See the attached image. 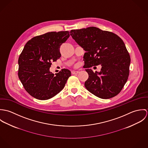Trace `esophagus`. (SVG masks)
<instances>
[{
    "instance_id": "34e87169",
    "label": "esophagus",
    "mask_w": 148,
    "mask_h": 148,
    "mask_svg": "<svg viewBox=\"0 0 148 148\" xmlns=\"http://www.w3.org/2000/svg\"><path fill=\"white\" fill-rule=\"evenodd\" d=\"M79 71H72V74L73 75H75V74H77L79 73Z\"/></svg>"
}]
</instances>
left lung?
Instances as JSON below:
<instances>
[{"label":"left lung","instance_id":"1","mask_svg":"<svg viewBox=\"0 0 148 148\" xmlns=\"http://www.w3.org/2000/svg\"><path fill=\"white\" fill-rule=\"evenodd\" d=\"M70 35L86 52L84 68L89 77L86 89L96 96L108 99L118 95L127 82L130 58L123 40L115 34L95 27L72 29ZM102 65L100 72L89 68Z\"/></svg>","mask_w":148,"mask_h":148}]
</instances>
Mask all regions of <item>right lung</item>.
I'll return each mask as SVG.
<instances>
[{"label":"right lung","mask_w":148,"mask_h":148,"mask_svg":"<svg viewBox=\"0 0 148 148\" xmlns=\"http://www.w3.org/2000/svg\"><path fill=\"white\" fill-rule=\"evenodd\" d=\"M69 37V31L50 32L25 44L18 60V76L25 90L34 98L45 100L53 97L71 76L67 69L55 75L49 71L52 63L61 57L60 48Z\"/></svg>","instance_id":"right-lung-1"}]
</instances>
